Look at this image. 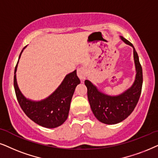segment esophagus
I'll list each match as a JSON object with an SVG mask.
<instances>
[{"label":"esophagus","instance_id":"1","mask_svg":"<svg viewBox=\"0 0 158 158\" xmlns=\"http://www.w3.org/2000/svg\"><path fill=\"white\" fill-rule=\"evenodd\" d=\"M77 76L81 80H84L87 77V71L84 67H80L77 69Z\"/></svg>","mask_w":158,"mask_h":158}]
</instances>
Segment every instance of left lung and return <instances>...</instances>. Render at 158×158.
<instances>
[{
  "label": "left lung",
  "instance_id": "8db88e82",
  "mask_svg": "<svg viewBox=\"0 0 158 158\" xmlns=\"http://www.w3.org/2000/svg\"><path fill=\"white\" fill-rule=\"evenodd\" d=\"M121 39L134 49L136 67L135 81L131 87L117 96H110L99 91L91 81L85 80L90 107L98 121L106 124H115L127 118L135 108L142 92L143 75L139 56L132 44L124 37Z\"/></svg>",
  "mask_w": 158,
  "mask_h": 158
}]
</instances>
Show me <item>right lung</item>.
Masks as SVG:
<instances>
[{"instance_id": "1", "label": "right lung", "mask_w": 158, "mask_h": 158, "mask_svg": "<svg viewBox=\"0 0 158 158\" xmlns=\"http://www.w3.org/2000/svg\"><path fill=\"white\" fill-rule=\"evenodd\" d=\"M22 52L23 50L19 59ZM18 63L19 60L14 70V85L16 98L25 114L37 124L45 128L52 129L63 124L68 118L75 88L80 83L77 70L67 74L57 89L48 98L36 102L27 99L19 89L16 78Z\"/></svg>"}]
</instances>
